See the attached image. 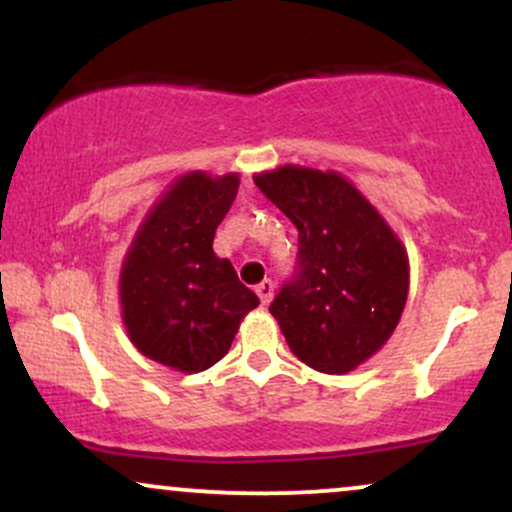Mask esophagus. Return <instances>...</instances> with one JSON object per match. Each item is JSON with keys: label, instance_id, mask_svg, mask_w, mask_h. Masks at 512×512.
<instances>
[{"label": "esophagus", "instance_id": "34e87169", "mask_svg": "<svg viewBox=\"0 0 512 512\" xmlns=\"http://www.w3.org/2000/svg\"><path fill=\"white\" fill-rule=\"evenodd\" d=\"M255 291H257V296H260L262 305H267V303L274 298V284H272V281H269V279L260 281V284L255 286Z\"/></svg>", "mask_w": 512, "mask_h": 512}]
</instances>
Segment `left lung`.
I'll return each mask as SVG.
<instances>
[{
	"mask_svg": "<svg viewBox=\"0 0 512 512\" xmlns=\"http://www.w3.org/2000/svg\"><path fill=\"white\" fill-rule=\"evenodd\" d=\"M252 180L298 228V274L269 313L303 363L320 373H349L397 330L409 296L407 248L337 170L286 163Z\"/></svg>",
	"mask_w": 512,
	"mask_h": 512,
	"instance_id": "left-lung-1",
	"label": "left lung"
}]
</instances>
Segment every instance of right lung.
I'll return each mask as SVG.
<instances>
[{"instance_id": "right-lung-1", "label": "right lung", "mask_w": 512, "mask_h": 512, "mask_svg": "<svg viewBox=\"0 0 512 512\" xmlns=\"http://www.w3.org/2000/svg\"><path fill=\"white\" fill-rule=\"evenodd\" d=\"M240 175L190 170L168 185L122 257L120 315L139 354L178 373H202L231 349L260 298L216 255L214 233Z\"/></svg>"}]
</instances>
